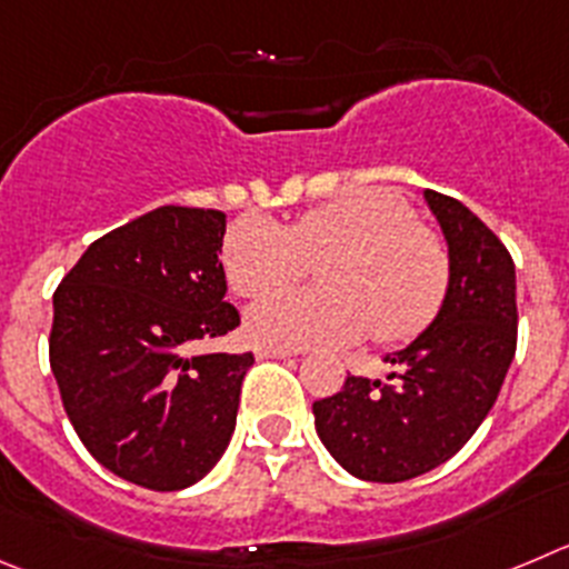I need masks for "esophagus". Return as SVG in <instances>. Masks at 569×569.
Here are the masks:
<instances>
[{
	"label": "esophagus",
	"instance_id": "34e87169",
	"mask_svg": "<svg viewBox=\"0 0 569 569\" xmlns=\"http://www.w3.org/2000/svg\"><path fill=\"white\" fill-rule=\"evenodd\" d=\"M258 359H289V357H297V350L291 348H267V345H260L258 350Z\"/></svg>",
	"mask_w": 569,
	"mask_h": 569
}]
</instances>
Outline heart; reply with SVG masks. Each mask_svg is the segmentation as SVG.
<instances>
[{
	"label": "heart",
	"instance_id": "b5f03b06",
	"mask_svg": "<svg viewBox=\"0 0 569 569\" xmlns=\"http://www.w3.org/2000/svg\"><path fill=\"white\" fill-rule=\"evenodd\" d=\"M323 258L315 292H281L252 306L247 333L274 348H333L373 337L407 342L438 317L452 280L443 238L385 188L337 196L289 227L243 216L224 238V278L238 297H263Z\"/></svg>",
	"mask_w": 569,
	"mask_h": 569
}]
</instances>
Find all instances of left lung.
<instances>
[{"instance_id":"left-lung-1","label":"left lung","mask_w":569,"mask_h":569,"mask_svg":"<svg viewBox=\"0 0 569 569\" xmlns=\"http://www.w3.org/2000/svg\"><path fill=\"white\" fill-rule=\"evenodd\" d=\"M443 230L452 280L438 317L407 348L390 385L348 376L315 401L317 435L345 471L405 482L458 455L486 421L517 353V272L506 243L463 201L423 190Z\"/></svg>"}]
</instances>
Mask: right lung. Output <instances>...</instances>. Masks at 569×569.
<instances>
[{
  "mask_svg": "<svg viewBox=\"0 0 569 569\" xmlns=\"http://www.w3.org/2000/svg\"><path fill=\"white\" fill-rule=\"evenodd\" d=\"M227 216L157 207L89 243L52 295L50 368L89 455L151 491L219 463L252 353H190L241 326L224 302Z\"/></svg>",
  "mask_w": 569,
  "mask_h": 569,
  "instance_id": "add662e5",
  "label": "right lung"
}]
</instances>
